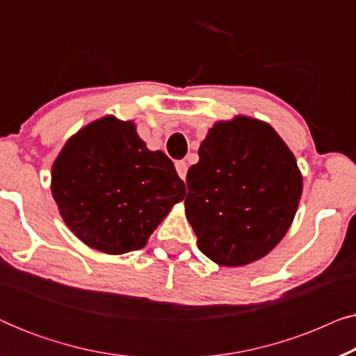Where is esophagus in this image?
Returning a JSON list of instances; mask_svg holds the SVG:
<instances>
[{"label": "esophagus", "instance_id": "1", "mask_svg": "<svg viewBox=\"0 0 356 356\" xmlns=\"http://www.w3.org/2000/svg\"><path fill=\"white\" fill-rule=\"evenodd\" d=\"M175 168H177V173L178 177L184 179L186 178V173H188V163L184 162V160H178L177 163H175Z\"/></svg>", "mask_w": 356, "mask_h": 356}]
</instances>
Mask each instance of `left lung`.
<instances>
[{
  "label": "left lung",
  "instance_id": "left-lung-1",
  "mask_svg": "<svg viewBox=\"0 0 356 356\" xmlns=\"http://www.w3.org/2000/svg\"><path fill=\"white\" fill-rule=\"evenodd\" d=\"M186 217L197 246L220 266L251 264L285 236L303 191L295 155L264 121H218L188 170Z\"/></svg>",
  "mask_w": 356,
  "mask_h": 356
}]
</instances>
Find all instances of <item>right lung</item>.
I'll list each match as a JSON object with an SVG mask.
<instances>
[{"label":"right lung","instance_id":"add662e5","mask_svg":"<svg viewBox=\"0 0 356 356\" xmlns=\"http://www.w3.org/2000/svg\"><path fill=\"white\" fill-rule=\"evenodd\" d=\"M51 194L82 243L124 254L145 246L186 189L172 160L145 147L133 121L105 116L61 149L51 167Z\"/></svg>","mask_w":356,"mask_h":356}]
</instances>
